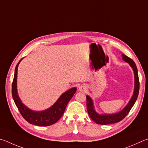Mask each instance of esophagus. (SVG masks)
I'll return each mask as SVG.
<instances>
[{
  "label": "esophagus",
  "mask_w": 148,
  "mask_h": 148,
  "mask_svg": "<svg viewBox=\"0 0 148 148\" xmlns=\"http://www.w3.org/2000/svg\"><path fill=\"white\" fill-rule=\"evenodd\" d=\"M86 89H87L86 86L85 84H82L79 87V91H81V92H85L86 90Z\"/></svg>",
  "instance_id": "obj_1"
}]
</instances>
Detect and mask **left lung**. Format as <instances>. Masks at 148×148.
<instances>
[{
	"mask_svg": "<svg viewBox=\"0 0 148 148\" xmlns=\"http://www.w3.org/2000/svg\"><path fill=\"white\" fill-rule=\"evenodd\" d=\"M122 59L127 63L129 64V66L133 69L134 73V92L133 94L129 100L127 104L124 107L122 110L120 112H118L114 114H99L96 112L95 109L94 101L89 95H86V105H87V110L88 113L91 118L92 120L97 124L101 125H108V124L117 123L120 121L128 114L129 111L131 110L132 107H133L134 103L138 97L139 93V79L138 75V70L133 60L129 58L124 54H121Z\"/></svg>",
	"mask_w": 148,
	"mask_h": 148,
	"instance_id": "obj_1",
	"label": "left lung"
}]
</instances>
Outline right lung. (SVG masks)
Returning <instances> with one entry per match:
<instances>
[{
	"mask_svg": "<svg viewBox=\"0 0 148 148\" xmlns=\"http://www.w3.org/2000/svg\"><path fill=\"white\" fill-rule=\"evenodd\" d=\"M22 60L23 58L18 62L15 67L14 81L12 83V94L15 105L23 117L28 123L42 127L53 125L58 121L63 115L67 103L77 91V88L73 87L63 93L51 107L45 110L35 111L30 109L22 103L17 92V69Z\"/></svg>",
	"mask_w": 148,
	"mask_h": 148,
	"instance_id": "1",
	"label": "right lung"
}]
</instances>
